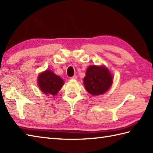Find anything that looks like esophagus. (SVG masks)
Segmentation results:
<instances>
[{"mask_svg":"<svg viewBox=\"0 0 153 153\" xmlns=\"http://www.w3.org/2000/svg\"><path fill=\"white\" fill-rule=\"evenodd\" d=\"M70 79H76V75L75 74V75L71 76V77L70 78Z\"/></svg>","mask_w":153,"mask_h":153,"instance_id":"1","label":"esophagus"}]
</instances>
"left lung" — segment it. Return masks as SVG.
I'll use <instances>...</instances> for the list:
<instances>
[{
	"label": "left lung",
	"instance_id": "left-lung-1",
	"mask_svg": "<svg viewBox=\"0 0 153 153\" xmlns=\"http://www.w3.org/2000/svg\"><path fill=\"white\" fill-rule=\"evenodd\" d=\"M83 80L88 93L93 95H100L111 87L112 76L105 67L90 66L86 70Z\"/></svg>",
	"mask_w": 153,
	"mask_h": 153
}]
</instances>
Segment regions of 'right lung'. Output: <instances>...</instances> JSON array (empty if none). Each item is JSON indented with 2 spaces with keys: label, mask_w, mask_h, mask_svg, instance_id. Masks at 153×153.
Listing matches in <instances>:
<instances>
[{
  "label": "right lung",
  "mask_w": 153,
  "mask_h": 153,
  "mask_svg": "<svg viewBox=\"0 0 153 153\" xmlns=\"http://www.w3.org/2000/svg\"><path fill=\"white\" fill-rule=\"evenodd\" d=\"M38 84L43 93L56 95L64 84V81L52 71H46L39 74Z\"/></svg>",
  "instance_id": "1"
}]
</instances>
